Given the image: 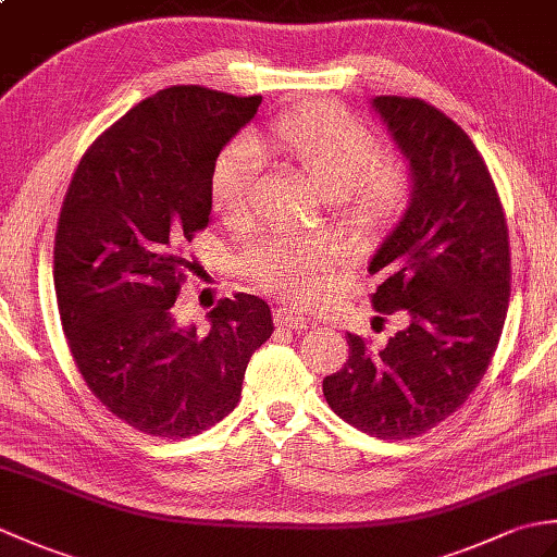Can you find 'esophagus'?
I'll use <instances>...</instances> for the list:
<instances>
[{
    "instance_id": "1",
    "label": "esophagus",
    "mask_w": 557,
    "mask_h": 557,
    "mask_svg": "<svg viewBox=\"0 0 557 557\" xmlns=\"http://www.w3.org/2000/svg\"><path fill=\"white\" fill-rule=\"evenodd\" d=\"M272 315H275V325L287 330H306V325H309V318L292 309H277Z\"/></svg>"
}]
</instances>
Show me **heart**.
I'll return each instance as SVG.
<instances>
[{
    "label": "heart",
    "instance_id": "heart-1",
    "mask_svg": "<svg viewBox=\"0 0 557 557\" xmlns=\"http://www.w3.org/2000/svg\"><path fill=\"white\" fill-rule=\"evenodd\" d=\"M260 152L297 164L325 196H335L361 220L393 215L411 186L407 164L381 156L369 126L333 102H309L280 114L253 140L234 138L220 152L210 174V198L224 222H242L251 212ZM239 268L268 292L311 301L325 289L330 253L309 239H268L246 248Z\"/></svg>",
    "mask_w": 557,
    "mask_h": 557
}]
</instances>
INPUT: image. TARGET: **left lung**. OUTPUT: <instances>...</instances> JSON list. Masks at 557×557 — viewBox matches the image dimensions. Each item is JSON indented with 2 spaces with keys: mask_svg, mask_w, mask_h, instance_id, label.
I'll return each instance as SVG.
<instances>
[{
  "mask_svg": "<svg viewBox=\"0 0 557 557\" xmlns=\"http://www.w3.org/2000/svg\"><path fill=\"white\" fill-rule=\"evenodd\" d=\"M411 194L405 215L371 258L383 282L371 297L409 325L387 345L347 335L349 359L323 381L339 419L381 441L421 435L481 383L510 301V242L486 162L461 128L419 98H373Z\"/></svg>",
  "mask_w": 557,
  "mask_h": 557,
  "instance_id": "1",
  "label": "left lung"
}]
</instances>
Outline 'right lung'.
I'll return each mask as SVG.
<instances>
[{
    "label": "right lung",
    "mask_w": 557,
    "mask_h": 557,
    "mask_svg": "<svg viewBox=\"0 0 557 557\" xmlns=\"http://www.w3.org/2000/svg\"><path fill=\"white\" fill-rule=\"evenodd\" d=\"M260 100L164 88L114 122L71 176L54 236L59 315L90 393L140 433L176 441L222 421L272 335L270 306L244 292L222 299L206 330L174 318L186 246L210 222L212 168Z\"/></svg>",
    "instance_id": "obj_1"
}]
</instances>
